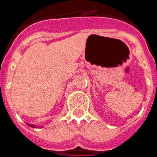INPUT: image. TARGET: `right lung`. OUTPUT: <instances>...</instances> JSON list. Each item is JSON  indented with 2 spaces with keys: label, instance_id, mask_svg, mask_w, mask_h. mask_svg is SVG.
Listing matches in <instances>:
<instances>
[{
  "label": "right lung",
  "instance_id": "right-lung-1",
  "mask_svg": "<svg viewBox=\"0 0 157 157\" xmlns=\"http://www.w3.org/2000/svg\"><path fill=\"white\" fill-rule=\"evenodd\" d=\"M29 126H30V127H35V126H34V125H30V124H28Z\"/></svg>",
  "mask_w": 157,
  "mask_h": 157
}]
</instances>
